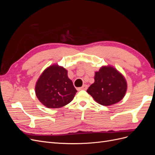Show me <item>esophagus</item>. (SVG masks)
Here are the masks:
<instances>
[{
  "instance_id": "1",
  "label": "esophagus",
  "mask_w": 155,
  "mask_h": 155,
  "mask_svg": "<svg viewBox=\"0 0 155 155\" xmlns=\"http://www.w3.org/2000/svg\"><path fill=\"white\" fill-rule=\"evenodd\" d=\"M88 88V85H83L81 87L79 88H78V91H82V90H84V91H86L87 89Z\"/></svg>"
}]
</instances>
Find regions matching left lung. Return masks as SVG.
<instances>
[{
    "instance_id": "obj_1",
    "label": "left lung",
    "mask_w": 155,
    "mask_h": 155,
    "mask_svg": "<svg viewBox=\"0 0 155 155\" xmlns=\"http://www.w3.org/2000/svg\"><path fill=\"white\" fill-rule=\"evenodd\" d=\"M127 89V83L123 74L110 65L103 66L95 72L94 83L87 92L97 104L110 106L123 99Z\"/></svg>"
}]
</instances>
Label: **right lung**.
<instances>
[{"instance_id":"obj_1","label":"right lung","mask_w":155,"mask_h":155,"mask_svg":"<svg viewBox=\"0 0 155 155\" xmlns=\"http://www.w3.org/2000/svg\"><path fill=\"white\" fill-rule=\"evenodd\" d=\"M35 92L42 104L50 109L64 107L71 102L77 92L68 71L54 64L46 68L35 84Z\"/></svg>"}]
</instances>
